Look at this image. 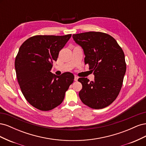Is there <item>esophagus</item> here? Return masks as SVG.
<instances>
[{
  "label": "esophagus",
  "mask_w": 146,
  "mask_h": 146,
  "mask_svg": "<svg viewBox=\"0 0 146 146\" xmlns=\"http://www.w3.org/2000/svg\"><path fill=\"white\" fill-rule=\"evenodd\" d=\"M78 77L75 76V77H74V80H75V81L77 82V81L78 80Z\"/></svg>",
  "instance_id": "34e87169"
}]
</instances>
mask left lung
<instances>
[{
  "instance_id": "1",
  "label": "left lung",
  "mask_w": 146,
  "mask_h": 146,
  "mask_svg": "<svg viewBox=\"0 0 146 146\" xmlns=\"http://www.w3.org/2000/svg\"><path fill=\"white\" fill-rule=\"evenodd\" d=\"M72 37L83 48L85 64L94 75V81L83 77L78 79L82 85L79 97L91 108L107 107L115 100L121 90L126 71L124 53L115 39L103 32L74 34Z\"/></svg>"
}]
</instances>
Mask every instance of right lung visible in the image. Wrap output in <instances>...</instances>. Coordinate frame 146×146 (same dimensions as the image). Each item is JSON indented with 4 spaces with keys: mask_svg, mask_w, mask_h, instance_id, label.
Returning a JSON list of instances; mask_svg holds the SVG:
<instances>
[{
    "mask_svg": "<svg viewBox=\"0 0 146 146\" xmlns=\"http://www.w3.org/2000/svg\"><path fill=\"white\" fill-rule=\"evenodd\" d=\"M71 35H35L23 42L16 56L21 90L28 102L41 111H49L62 103L74 82L72 73L57 76L50 72L53 61H56L59 52Z\"/></svg>",
    "mask_w": 146,
    "mask_h": 146,
    "instance_id": "right-lung-1",
    "label": "right lung"
}]
</instances>
